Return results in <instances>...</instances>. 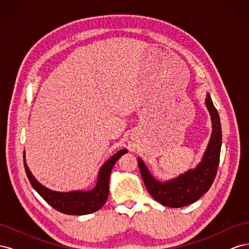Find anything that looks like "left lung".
<instances>
[{
  "instance_id": "obj_1",
  "label": "left lung",
  "mask_w": 249,
  "mask_h": 249,
  "mask_svg": "<svg viewBox=\"0 0 249 249\" xmlns=\"http://www.w3.org/2000/svg\"><path fill=\"white\" fill-rule=\"evenodd\" d=\"M205 104L212 122V134L201 161L196 167L187 170L175 178L161 182L153 177L142 159L137 158L141 177L147 191L154 199L163 206L180 208L190 205L198 200L214 182L221 149V124L209 93H207Z\"/></svg>"
}]
</instances>
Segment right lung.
Returning a JSON list of instances; mask_svg holds the SVG:
<instances>
[{
  "label": "right lung",
  "mask_w": 249,
  "mask_h": 249,
  "mask_svg": "<svg viewBox=\"0 0 249 249\" xmlns=\"http://www.w3.org/2000/svg\"><path fill=\"white\" fill-rule=\"evenodd\" d=\"M127 149H120L105 162L97 173L95 186L90 190H73L69 192L55 191L40 184L30 171L26 163V154L24 152V164L27 177L35 191L46 200L50 206L57 211L67 215H87L99 211L108 198L109 179L113 166Z\"/></svg>",
  "instance_id": "1"
}]
</instances>
